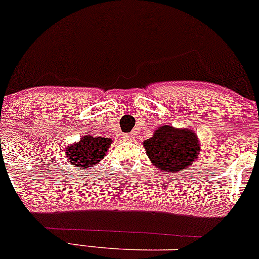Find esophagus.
<instances>
[{
	"mask_svg": "<svg viewBox=\"0 0 259 259\" xmlns=\"http://www.w3.org/2000/svg\"><path fill=\"white\" fill-rule=\"evenodd\" d=\"M133 139L132 135H129V134H123V140L124 141H130V140Z\"/></svg>",
	"mask_w": 259,
	"mask_h": 259,
	"instance_id": "esophagus-1",
	"label": "esophagus"
}]
</instances>
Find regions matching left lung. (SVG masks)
Masks as SVG:
<instances>
[{
  "label": "left lung",
  "mask_w": 259,
  "mask_h": 259,
  "mask_svg": "<svg viewBox=\"0 0 259 259\" xmlns=\"http://www.w3.org/2000/svg\"><path fill=\"white\" fill-rule=\"evenodd\" d=\"M200 141L188 127L161 125L151 139L143 141L146 154L152 165L165 172H181L198 159Z\"/></svg>",
  "instance_id": "1"
}]
</instances>
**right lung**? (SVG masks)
<instances>
[{
	"mask_svg": "<svg viewBox=\"0 0 259 259\" xmlns=\"http://www.w3.org/2000/svg\"><path fill=\"white\" fill-rule=\"evenodd\" d=\"M110 138H95L92 135L82 136L78 142L68 145L65 149L67 160L78 170H89L101 163L112 145Z\"/></svg>",
	"mask_w": 259,
	"mask_h": 259,
	"instance_id": "1",
	"label": "right lung"
}]
</instances>
